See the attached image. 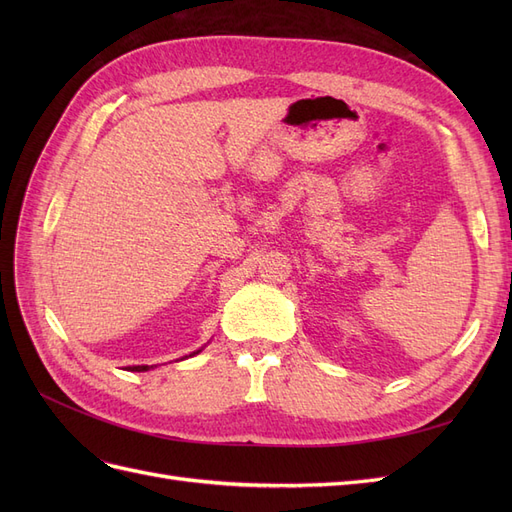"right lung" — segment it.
<instances>
[{"label": "right lung", "mask_w": 512, "mask_h": 512, "mask_svg": "<svg viewBox=\"0 0 512 512\" xmlns=\"http://www.w3.org/2000/svg\"><path fill=\"white\" fill-rule=\"evenodd\" d=\"M207 346V344H205ZM205 346L203 348H198L196 352H192L190 356H194V354H198V352H203L205 350ZM183 361V359H181ZM153 367H156V365H132V367H128L130 371H149V369H153Z\"/></svg>", "instance_id": "1"}]
</instances>
